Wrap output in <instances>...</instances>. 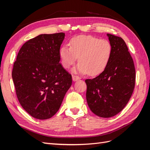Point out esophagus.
<instances>
[{
	"mask_svg": "<svg viewBox=\"0 0 150 150\" xmlns=\"http://www.w3.org/2000/svg\"><path fill=\"white\" fill-rule=\"evenodd\" d=\"M80 79H81L80 77L78 76H72V80H73V81H76Z\"/></svg>",
	"mask_w": 150,
	"mask_h": 150,
	"instance_id": "34e87169",
	"label": "esophagus"
}]
</instances>
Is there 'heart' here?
<instances>
[{
    "instance_id": "1",
    "label": "heart",
    "mask_w": 150,
    "mask_h": 150,
    "mask_svg": "<svg viewBox=\"0 0 150 150\" xmlns=\"http://www.w3.org/2000/svg\"><path fill=\"white\" fill-rule=\"evenodd\" d=\"M69 46L59 50V57L63 67L69 69L78 58L79 64L73 70L76 73L96 76L106 69L111 59L112 47L106 39L91 35H79L72 38Z\"/></svg>"
}]
</instances>
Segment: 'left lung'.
Listing matches in <instances>:
<instances>
[{
    "label": "left lung",
    "mask_w": 150,
    "mask_h": 150,
    "mask_svg": "<svg viewBox=\"0 0 150 150\" xmlns=\"http://www.w3.org/2000/svg\"><path fill=\"white\" fill-rule=\"evenodd\" d=\"M107 36L112 47L110 62L100 74L85 81L91 111L106 118L123 110L133 94L136 78L133 59L124 40L110 34Z\"/></svg>",
    "instance_id": "8db88e82"
}]
</instances>
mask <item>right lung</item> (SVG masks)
<instances>
[{
	"mask_svg": "<svg viewBox=\"0 0 150 150\" xmlns=\"http://www.w3.org/2000/svg\"><path fill=\"white\" fill-rule=\"evenodd\" d=\"M64 33L40 34L26 42L13 64L12 77L24 110L34 118H51L59 110L72 85L71 75L60 64Z\"/></svg>",
	"mask_w": 150,
	"mask_h": 150,
	"instance_id": "1",
	"label": "right lung"
}]
</instances>
